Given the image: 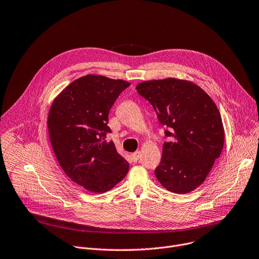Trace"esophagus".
I'll use <instances>...</instances> for the list:
<instances>
[{
    "label": "esophagus",
    "mask_w": 259,
    "mask_h": 259,
    "mask_svg": "<svg viewBox=\"0 0 259 259\" xmlns=\"http://www.w3.org/2000/svg\"><path fill=\"white\" fill-rule=\"evenodd\" d=\"M131 156H132V158H133V160H135V161H137L138 159H139V157H140V151H135V152H133V153H131Z\"/></svg>",
    "instance_id": "1"
}]
</instances>
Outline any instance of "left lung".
Listing matches in <instances>:
<instances>
[{"label": "left lung", "mask_w": 259, "mask_h": 259, "mask_svg": "<svg viewBox=\"0 0 259 259\" xmlns=\"http://www.w3.org/2000/svg\"><path fill=\"white\" fill-rule=\"evenodd\" d=\"M137 93L153 107L168 142L154 173L166 190L185 194L200 186L221 155L225 130L211 98L195 83L165 78L143 81Z\"/></svg>", "instance_id": "obj_1"}]
</instances>
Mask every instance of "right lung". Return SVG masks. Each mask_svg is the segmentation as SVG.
Segmentation results:
<instances>
[{
	"label": "right lung",
	"instance_id": "right-lung-1",
	"mask_svg": "<svg viewBox=\"0 0 259 259\" xmlns=\"http://www.w3.org/2000/svg\"><path fill=\"white\" fill-rule=\"evenodd\" d=\"M129 85L89 74L66 86L51 106L48 130L55 155L66 175L90 192H107L128 173V161L106 137L109 112Z\"/></svg>",
	"mask_w": 259,
	"mask_h": 259
}]
</instances>
